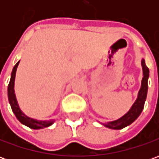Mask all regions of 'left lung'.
I'll return each instance as SVG.
<instances>
[{"mask_svg": "<svg viewBox=\"0 0 159 159\" xmlns=\"http://www.w3.org/2000/svg\"><path fill=\"white\" fill-rule=\"evenodd\" d=\"M141 66H142V70H143V77L141 80V86L138 92L136 100L134 101V103L133 104L129 111L126 114H124L123 117L114 121L107 122V123H101V124H103L105 127L111 129H122L134 122L140 116L141 111H143L145 101L147 99V90H148L147 82L149 78V69L146 66L144 59H141Z\"/></svg>", "mask_w": 159, "mask_h": 159, "instance_id": "8db88e82", "label": "left lung"}]
</instances>
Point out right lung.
I'll return each mask as SVG.
<instances>
[{"mask_svg":"<svg viewBox=\"0 0 159 159\" xmlns=\"http://www.w3.org/2000/svg\"><path fill=\"white\" fill-rule=\"evenodd\" d=\"M19 61L16 64L13 69H12V74H11V78L9 82L8 87H7V96H8L9 104L11 106L13 113L18 118L20 123L29 127L33 129H41L43 128H47L52 125L54 123V120H36L34 118L26 116L25 114L23 112L21 109L19 108V104L17 101V98L15 95V91H14V82H15V76H16V70L19 66Z\"/></svg>","mask_w":159,"mask_h":159,"instance_id":"add662e5","label":"right lung"}]
</instances>
